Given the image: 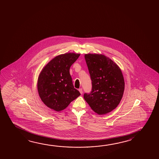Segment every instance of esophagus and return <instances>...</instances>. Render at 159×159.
<instances>
[{
	"mask_svg": "<svg viewBox=\"0 0 159 159\" xmlns=\"http://www.w3.org/2000/svg\"><path fill=\"white\" fill-rule=\"evenodd\" d=\"M79 92H80V93L81 94H83V89H81V88L79 89Z\"/></svg>",
	"mask_w": 159,
	"mask_h": 159,
	"instance_id": "1",
	"label": "esophagus"
}]
</instances>
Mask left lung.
<instances>
[{
  "label": "left lung",
  "instance_id": "obj_1",
  "mask_svg": "<svg viewBox=\"0 0 159 159\" xmlns=\"http://www.w3.org/2000/svg\"><path fill=\"white\" fill-rule=\"evenodd\" d=\"M85 59L90 75L92 89L84 98L98 114L111 111L119 104L124 91L122 72L115 63L104 55L88 54Z\"/></svg>",
  "mask_w": 159,
  "mask_h": 159
}]
</instances>
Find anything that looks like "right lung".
<instances>
[{
	"label": "right lung",
	"mask_w": 159,
	"mask_h": 159,
	"mask_svg": "<svg viewBox=\"0 0 159 159\" xmlns=\"http://www.w3.org/2000/svg\"><path fill=\"white\" fill-rule=\"evenodd\" d=\"M80 54L66 53L52 59L43 68L38 80L39 96L47 107L60 111L80 95L73 85L70 68Z\"/></svg>",
	"instance_id": "1"
}]
</instances>
